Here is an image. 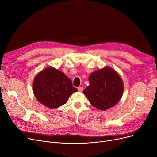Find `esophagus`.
<instances>
[{
  "instance_id": "34e87169",
  "label": "esophagus",
  "mask_w": 157,
  "mask_h": 157,
  "mask_svg": "<svg viewBox=\"0 0 157 157\" xmlns=\"http://www.w3.org/2000/svg\"><path fill=\"white\" fill-rule=\"evenodd\" d=\"M78 90L79 92H82L83 91V88L82 87H78Z\"/></svg>"
}]
</instances>
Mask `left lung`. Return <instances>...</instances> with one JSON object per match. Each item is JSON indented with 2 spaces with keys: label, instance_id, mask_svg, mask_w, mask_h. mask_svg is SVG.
<instances>
[{
  "label": "left lung",
  "instance_id": "1",
  "mask_svg": "<svg viewBox=\"0 0 157 157\" xmlns=\"http://www.w3.org/2000/svg\"><path fill=\"white\" fill-rule=\"evenodd\" d=\"M89 86L83 94L95 108L105 111L119 102L124 92L120 75L109 66L94 71L89 76Z\"/></svg>",
  "mask_w": 157,
  "mask_h": 157
}]
</instances>
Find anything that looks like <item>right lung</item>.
<instances>
[{
    "instance_id": "right-lung-1",
    "label": "right lung",
    "mask_w": 157,
    "mask_h": 157,
    "mask_svg": "<svg viewBox=\"0 0 157 157\" xmlns=\"http://www.w3.org/2000/svg\"><path fill=\"white\" fill-rule=\"evenodd\" d=\"M33 91L42 105L56 109L67 103L71 94L78 90L73 86L71 80L64 73L50 66L35 76Z\"/></svg>"
}]
</instances>
